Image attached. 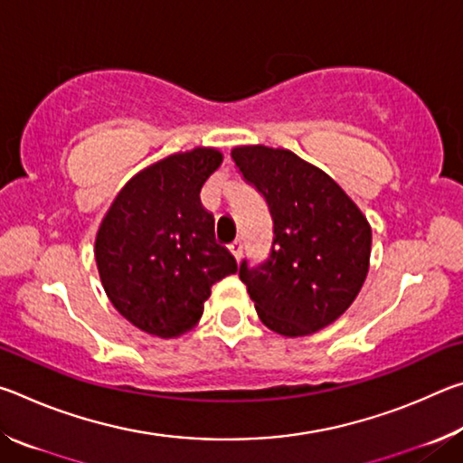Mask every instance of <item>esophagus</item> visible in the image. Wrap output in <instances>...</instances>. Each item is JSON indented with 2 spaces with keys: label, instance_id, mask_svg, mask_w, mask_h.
I'll return each mask as SVG.
<instances>
[{
  "label": "esophagus",
  "instance_id": "34e87169",
  "mask_svg": "<svg viewBox=\"0 0 463 463\" xmlns=\"http://www.w3.org/2000/svg\"><path fill=\"white\" fill-rule=\"evenodd\" d=\"M229 249H231V253L234 255V260H241V255H242V241L241 239H234L231 245H229Z\"/></svg>",
  "mask_w": 463,
  "mask_h": 463
}]
</instances>
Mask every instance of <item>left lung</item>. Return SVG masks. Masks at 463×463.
<instances>
[{
  "label": "left lung",
  "mask_w": 463,
  "mask_h": 463,
  "mask_svg": "<svg viewBox=\"0 0 463 463\" xmlns=\"http://www.w3.org/2000/svg\"><path fill=\"white\" fill-rule=\"evenodd\" d=\"M239 171L268 202L273 241L239 278L265 326L286 336L317 333L355 300L370 265L372 229L325 171L284 148L237 146Z\"/></svg>",
  "instance_id": "1"
}]
</instances>
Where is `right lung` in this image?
<instances>
[{"instance_id":"1","label":"right lung","mask_w":463,"mask_h":463,"mask_svg":"<svg viewBox=\"0 0 463 463\" xmlns=\"http://www.w3.org/2000/svg\"><path fill=\"white\" fill-rule=\"evenodd\" d=\"M222 163L214 148L177 153L146 167L116 195L96 239L109 302L148 335L177 336L198 323L210 289L237 271L214 239L200 190Z\"/></svg>"}]
</instances>
